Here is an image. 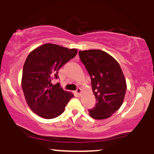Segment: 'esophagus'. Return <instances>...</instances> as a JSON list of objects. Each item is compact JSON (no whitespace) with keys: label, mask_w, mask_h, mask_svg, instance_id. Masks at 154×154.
Masks as SVG:
<instances>
[{"label":"esophagus","mask_w":154,"mask_h":154,"mask_svg":"<svg viewBox=\"0 0 154 154\" xmlns=\"http://www.w3.org/2000/svg\"><path fill=\"white\" fill-rule=\"evenodd\" d=\"M80 93H81V89L79 88H77V90H76V93H77V95H79L80 94Z\"/></svg>","instance_id":"obj_1"}]
</instances>
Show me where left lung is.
<instances>
[{"instance_id":"left-lung-1","label":"left lung","mask_w":154,"mask_h":154,"mask_svg":"<svg viewBox=\"0 0 154 154\" xmlns=\"http://www.w3.org/2000/svg\"><path fill=\"white\" fill-rule=\"evenodd\" d=\"M79 59L89 74L96 103L88 111L91 117L104 119L121 107L127 91L126 80L119 63L100 50L79 51Z\"/></svg>"}]
</instances>
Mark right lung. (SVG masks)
<instances>
[{
    "mask_svg": "<svg viewBox=\"0 0 154 154\" xmlns=\"http://www.w3.org/2000/svg\"><path fill=\"white\" fill-rule=\"evenodd\" d=\"M77 49L47 43L37 48L26 58L23 67L22 87L28 106L33 112L45 119L61 115L74 95L64 91L59 82L58 72L77 55Z\"/></svg>",
    "mask_w": 154,
    "mask_h": 154,
    "instance_id": "obj_1",
    "label": "right lung"
}]
</instances>
